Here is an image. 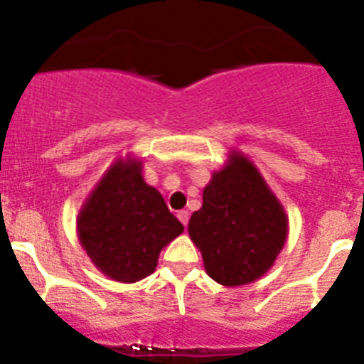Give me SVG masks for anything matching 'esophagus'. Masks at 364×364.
I'll use <instances>...</instances> for the list:
<instances>
[{"mask_svg": "<svg viewBox=\"0 0 364 364\" xmlns=\"http://www.w3.org/2000/svg\"><path fill=\"white\" fill-rule=\"evenodd\" d=\"M176 217H178V220L182 222L184 226H188V222H189V211H186V210L178 211V213H176Z\"/></svg>", "mask_w": 364, "mask_h": 364, "instance_id": "1", "label": "esophagus"}]
</instances>
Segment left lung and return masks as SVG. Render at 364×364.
I'll return each instance as SVG.
<instances>
[{
    "instance_id": "obj_1",
    "label": "left lung",
    "mask_w": 364,
    "mask_h": 364,
    "mask_svg": "<svg viewBox=\"0 0 364 364\" xmlns=\"http://www.w3.org/2000/svg\"><path fill=\"white\" fill-rule=\"evenodd\" d=\"M189 237L205 273L222 286L257 281L273 266L288 237V217L252 160L231 153L202 193Z\"/></svg>"
}]
</instances>
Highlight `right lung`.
Instances as JSON below:
<instances>
[{
    "label": "right lung",
    "instance_id": "right-lung-1",
    "mask_svg": "<svg viewBox=\"0 0 364 364\" xmlns=\"http://www.w3.org/2000/svg\"><path fill=\"white\" fill-rule=\"evenodd\" d=\"M182 231L162 195L146 184L136 159L112 164L78 215L80 244L92 264L118 282L151 275L164 246Z\"/></svg>",
    "mask_w": 364,
    "mask_h": 364
}]
</instances>
